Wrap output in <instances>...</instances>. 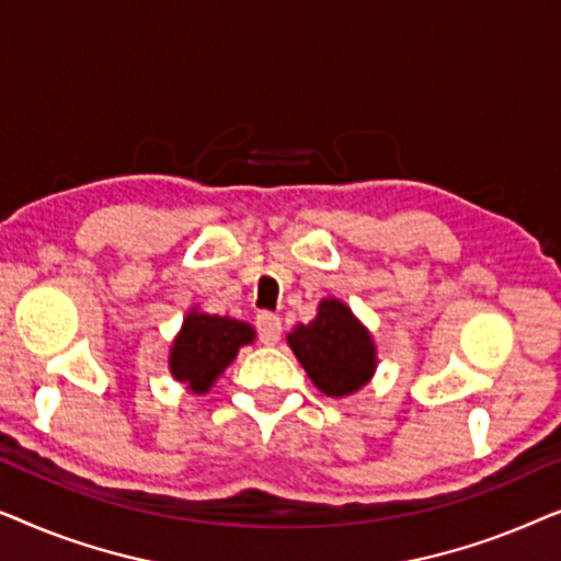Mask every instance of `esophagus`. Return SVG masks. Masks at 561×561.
<instances>
[{
	"label": "esophagus",
	"mask_w": 561,
	"mask_h": 561,
	"mask_svg": "<svg viewBox=\"0 0 561 561\" xmlns=\"http://www.w3.org/2000/svg\"><path fill=\"white\" fill-rule=\"evenodd\" d=\"M255 327H257L260 342H263V344H275L280 340V329L283 327H280V319L275 317V313H267V311L257 313Z\"/></svg>",
	"instance_id": "obj_1"
}]
</instances>
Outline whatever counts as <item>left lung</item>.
I'll list each match as a JSON object with an SVG mask.
<instances>
[{
	"label": "left lung",
	"mask_w": 561,
	"mask_h": 561,
	"mask_svg": "<svg viewBox=\"0 0 561 561\" xmlns=\"http://www.w3.org/2000/svg\"><path fill=\"white\" fill-rule=\"evenodd\" d=\"M288 344L321 393L350 396L370 380L375 347L367 329L336 298H324L311 324L296 327Z\"/></svg>",
	"instance_id": "1"
}]
</instances>
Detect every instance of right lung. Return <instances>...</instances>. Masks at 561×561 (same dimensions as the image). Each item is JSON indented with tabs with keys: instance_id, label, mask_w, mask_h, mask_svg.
<instances>
[{
	"instance_id": "right-lung-1",
	"label": "right lung",
	"mask_w": 561,
	"mask_h": 561,
	"mask_svg": "<svg viewBox=\"0 0 561 561\" xmlns=\"http://www.w3.org/2000/svg\"><path fill=\"white\" fill-rule=\"evenodd\" d=\"M252 336L255 332L244 321L196 311L188 313L171 350L173 378L186 382L194 393H206L221 370L232 363L237 350L250 344Z\"/></svg>"
}]
</instances>
